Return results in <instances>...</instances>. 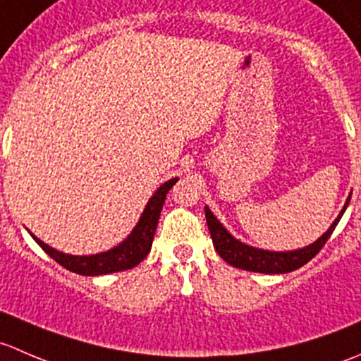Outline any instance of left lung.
<instances>
[{
  "mask_svg": "<svg viewBox=\"0 0 361 361\" xmlns=\"http://www.w3.org/2000/svg\"><path fill=\"white\" fill-rule=\"evenodd\" d=\"M349 201H351V195H349L344 207H342L341 213H338V216L334 220V224L330 225L329 231H326L322 238L316 239L312 245L290 251L262 250L239 241V239H235L234 235L224 227V224L211 213V209L207 206L206 221L207 228H209L211 232L214 250H216V253L220 255L227 264L234 265V267L238 269H243V271L262 272V274H285V272H292L295 269L302 267V265L307 264L312 257H316V253L325 246V243L329 241V238L332 235L334 228L337 227L338 220H341L342 214H344Z\"/></svg>",
  "mask_w": 361,
  "mask_h": 361,
  "instance_id": "1",
  "label": "left lung"
}]
</instances>
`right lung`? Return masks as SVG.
Instances as JSON below:
<instances>
[{
	"mask_svg": "<svg viewBox=\"0 0 361 361\" xmlns=\"http://www.w3.org/2000/svg\"><path fill=\"white\" fill-rule=\"evenodd\" d=\"M176 181L178 178H171L166 183L160 185L157 190H155V194L150 197V201L147 202V206H145L136 227L130 231V234L120 245H116L115 248H110L108 251H101V253L96 255H69L45 245L42 239H38L31 232L29 234L38 243L39 248L45 251L47 255H50L57 264H61L68 271L76 272V274L104 276L111 274V272L127 271V269H133L137 264H141L143 258L150 253L152 241H154V234L155 228H157L164 201H166L167 192L173 188Z\"/></svg>",
	"mask_w": 361,
	"mask_h": 361,
	"instance_id": "right-lung-1",
	"label": "right lung"
}]
</instances>
